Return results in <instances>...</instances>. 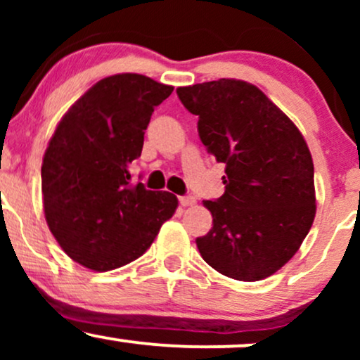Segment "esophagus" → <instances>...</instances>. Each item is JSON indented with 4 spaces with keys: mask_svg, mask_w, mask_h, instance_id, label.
<instances>
[{
    "mask_svg": "<svg viewBox=\"0 0 360 360\" xmlns=\"http://www.w3.org/2000/svg\"><path fill=\"white\" fill-rule=\"evenodd\" d=\"M179 205L184 206V208H188V206H194V205H196V198H193V196H181L179 198Z\"/></svg>",
    "mask_w": 360,
    "mask_h": 360,
    "instance_id": "1",
    "label": "esophagus"
}]
</instances>
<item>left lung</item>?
Masks as SVG:
<instances>
[{"mask_svg":"<svg viewBox=\"0 0 360 360\" xmlns=\"http://www.w3.org/2000/svg\"><path fill=\"white\" fill-rule=\"evenodd\" d=\"M210 154L225 164V193L203 201L213 226L196 238L206 264L260 281L300 249L315 220V172L295 123L257 86L218 79L177 88Z\"/></svg>","mask_w":360,"mask_h":360,"instance_id":"obj_1","label":"left lung"}]
</instances>
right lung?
<instances>
[{"mask_svg": "<svg viewBox=\"0 0 360 360\" xmlns=\"http://www.w3.org/2000/svg\"><path fill=\"white\" fill-rule=\"evenodd\" d=\"M172 86L142 74L98 81L69 108L42 162L44 213L62 250L105 272L139 259L177 208L167 191L131 183L155 106Z\"/></svg>", "mask_w": 360, "mask_h": 360, "instance_id": "right-lung-1", "label": "right lung"}]
</instances>
